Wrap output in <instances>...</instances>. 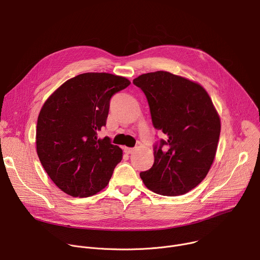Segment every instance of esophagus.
Masks as SVG:
<instances>
[{
    "instance_id": "34e87169",
    "label": "esophagus",
    "mask_w": 260,
    "mask_h": 260,
    "mask_svg": "<svg viewBox=\"0 0 260 260\" xmlns=\"http://www.w3.org/2000/svg\"><path fill=\"white\" fill-rule=\"evenodd\" d=\"M124 152L126 154H132L134 152V149H132V148H124Z\"/></svg>"
}]
</instances>
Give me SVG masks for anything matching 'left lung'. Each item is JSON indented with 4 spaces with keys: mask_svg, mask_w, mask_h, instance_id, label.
Here are the masks:
<instances>
[{
    "mask_svg": "<svg viewBox=\"0 0 260 260\" xmlns=\"http://www.w3.org/2000/svg\"><path fill=\"white\" fill-rule=\"evenodd\" d=\"M133 83L147 96L154 127L166 136L154 149L153 166L139 176L157 194L183 195L200 184L214 162L219 113L204 86L186 77L156 71Z\"/></svg>",
    "mask_w": 260,
    "mask_h": 260,
    "instance_id": "obj_1",
    "label": "left lung"
}]
</instances>
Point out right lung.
Masks as SVG:
<instances>
[{
    "mask_svg": "<svg viewBox=\"0 0 260 260\" xmlns=\"http://www.w3.org/2000/svg\"><path fill=\"white\" fill-rule=\"evenodd\" d=\"M130 83L110 73H82L44 102L37 121V155L48 177L66 194L89 197L109 183L123 151L97 132L106 125L110 98Z\"/></svg>",
    "mask_w": 260,
    "mask_h": 260,
    "instance_id": "obj_1",
    "label": "right lung"
}]
</instances>
